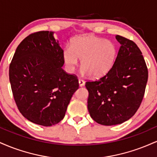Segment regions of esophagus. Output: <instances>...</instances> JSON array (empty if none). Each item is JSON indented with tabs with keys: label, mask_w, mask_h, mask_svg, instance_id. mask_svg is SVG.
I'll list each match as a JSON object with an SVG mask.
<instances>
[{
	"label": "esophagus",
	"mask_w": 157,
	"mask_h": 157,
	"mask_svg": "<svg viewBox=\"0 0 157 157\" xmlns=\"http://www.w3.org/2000/svg\"><path fill=\"white\" fill-rule=\"evenodd\" d=\"M78 82H79V85H80V87H82V86H83L85 85V82L83 80H82V79H79L78 80Z\"/></svg>",
	"instance_id": "34e87169"
}]
</instances>
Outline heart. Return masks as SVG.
Masks as SVG:
<instances>
[{"instance_id": "b5f03b06", "label": "heart", "mask_w": 157, "mask_h": 157, "mask_svg": "<svg viewBox=\"0 0 157 157\" xmlns=\"http://www.w3.org/2000/svg\"><path fill=\"white\" fill-rule=\"evenodd\" d=\"M116 56V46L111 41L95 36H80L71 40V48H65L63 59L69 72L76 69L79 59L83 74L100 77L109 72Z\"/></svg>"}]
</instances>
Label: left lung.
<instances>
[{
  "label": "left lung",
  "mask_w": 157,
  "mask_h": 157,
  "mask_svg": "<svg viewBox=\"0 0 157 157\" xmlns=\"http://www.w3.org/2000/svg\"><path fill=\"white\" fill-rule=\"evenodd\" d=\"M116 39L121 46L112 67L99 80L86 82L90 116L103 125L121 124L134 116L143 99L148 77L136 44L120 35Z\"/></svg>",
  "instance_id": "left-lung-1"
}]
</instances>
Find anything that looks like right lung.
<instances>
[{"mask_svg":"<svg viewBox=\"0 0 157 157\" xmlns=\"http://www.w3.org/2000/svg\"><path fill=\"white\" fill-rule=\"evenodd\" d=\"M54 32L32 33L17 46L10 66V81L17 109L33 123L51 126L63 120L79 88L75 75L62 68L63 50Z\"/></svg>","mask_w":157,"mask_h":157,"instance_id":"right-lung-1","label":"right lung"}]
</instances>
